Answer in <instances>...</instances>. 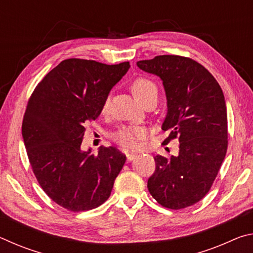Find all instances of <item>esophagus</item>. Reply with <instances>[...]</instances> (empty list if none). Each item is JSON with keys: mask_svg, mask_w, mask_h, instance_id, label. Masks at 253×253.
Returning a JSON list of instances; mask_svg holds the SVG:
<instances>
[{"mask_svg": "<svg viewBox=\"0 0 253 253\" xmlns=\"http://www.w3.org/2000/svg\"><path fill=\"white\" fill-rule=\"evenodd\" d=\"M126 157H127V162H131L136 157V155H135V154H132V153H128Z\"/></svg>", "mask_w": 253, "mask_h": 253, "instance_id": "esophagus-1", "label": "esophagus"}]
</instances>
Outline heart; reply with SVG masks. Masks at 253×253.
<instances>
[{
	"mask_svg": "<svg viewBox=\"0 0 253 253\" xmlns=\"http://www.w3.org/2000/svg\"><path fill=\"white\" fill-rule=\"evenodd\" d=\"M131 91L134 93L135 97L143 104L152 98H157L158 89L156 84L154 83L152 79L147 78V77H137L136 79L132 80L130 84ZM109 108V98L104 101L102 104L101 111L102 113H107ZM148 135L147 128L143 126H124L115 132L113 135V138L116 143L122 145L124 147L128 148H136L138 146L139 143L145 139Z\"/></svg>",
	"mask_w": 253,
	"mask_h": 253,
	"instance_id": "heart-1",
	"label": "heart"
}]
</instances>
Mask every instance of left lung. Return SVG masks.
<instances>
[{"instance_id": "obj_1", "label": "left lung", "mask_w": 253, "mask_h": 253, "mask_svg": "<svg viewBox=\"0 0 253 253\" xmlns=\"http://www.w3.org/2000/svg\"><path fill=\"white\" fill-rule=\"evenodd\" d=\"M137 66L162 79L168 99L162 129L169 132L164 143L179 140L177 156L154 157L156 169L148 178V191L164 208L191 207L208 194L228 149L223 92L193 59L164 54Z\"/></svg>"}]
</instances>
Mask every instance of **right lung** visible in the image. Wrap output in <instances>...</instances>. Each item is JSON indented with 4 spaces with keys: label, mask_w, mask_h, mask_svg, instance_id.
Here are the masks:
<instances>
[{
    "label": "right lung",
    "mask_w": 253,
    "mask_h": 253,
    "mask_svg": "<svg viewBox=\"0 0 253 253\" xmlns=\"http://www.w3.org/2000/svg\"><path fill=\"white\" fill-rule=\"evenodd\" d=\"M129 67L128 61L63 60L28 101L22 136L29 162L45 194L69 211H88L107 201L125 164L126 156L114 146H101L97 155L80 146L84 125L98 118L111 88Z\"/></svg>",
    "instance_id": "obj_1"
}]
</instances>
